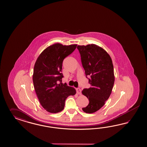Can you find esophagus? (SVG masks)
<instances>
[{
  "mask_svg": "<svg viewBox=\"0 0 147 147\" xmlns=\"http://www.w3.org/2000/svg\"><path fill=\"white\" fill-rule=\"evenodd\" d=\"M76 92L78 94H81V89L80 88H78L76 89Z\"/></svg>",
  "mask_w": 147,
  "mask_h": 147,
  "instance_id": "obj_1",
  "label": "esophagus"
}]
</instances>
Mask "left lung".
<instances>
[{
	"mask_svg": "<svg viewBox=\"0 0 147 147\" xmlns=\"http://www.w3.org/2000/svg\"><path fill=\"white\" fill-rule=\"evenodd\" d=\"M77 49L86 78L91 85L90 88H85L82 92L89 101L82 110L91 114L103 106L110 96L115 81L114 67L109 55L97 45L78 46ZM87 76L91 78H88Z\"/></svg>",
	"mask_w": 147,
	"mask_h": 147,
	"instance_id": "8db88e82",
	"label": "left lung"
}]
</instances>
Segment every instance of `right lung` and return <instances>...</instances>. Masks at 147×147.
<instances>
[{
    "mask_svg": "<svg viewBox=\"0 0 147 147\" xmlns=\"http://www.w3.org/2000/svg\"><path fill=\"white\" fill-rule=\"evenodd\" d=\"M77 45H51L42 51L36 61L33 82L40 104L51 113L62 111L65 100L76 93V89L63 84L62 62L76 49Z\"/></svg>",
    "mask_w": 147,
    "mask_h": 147,
    "instance_id": "obj_1",
    "label": "right lung"
}]
</instances>
